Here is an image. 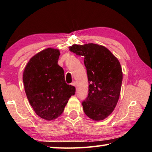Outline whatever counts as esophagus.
Masks as SVG:
<instances>
[{"label":"esophagus","mask_w":152,"mask_h":152,"mask_svg":"<svg viewBox=\"0 0 152 152\" xmlns=\"http://www.w3.org/2000/svg\"><path fill=\"white\" fill-rule=\"evenodd\" d=\"M71 85H72L73 86H76V82H72Z\"/></svg>","instance_id":"esophagus-1"}]
</instances>
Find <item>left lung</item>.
Here are the masks:
<instances>
[{
	"label": "left lung",
	"instance_id": "8db88e82",
	"mask_svg": "<svg viewBox=\"0 0 152 152\" xmlns=\"http://www.w3.org/2000/svg\"><path fill=\"white\" fill-rule=\"evenodd\" d=\"M69 48L84 57L89 86L88 96L82 103L84 112L92 120H103L111 114L119 101L123 80L120 62L102 45L74 44Z\"/></svg>",
	"mask_w": 152,
	"mask_h": 152
}]
</instances>
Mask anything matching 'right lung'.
Segmentation results:
<instances>
[{"label":"right lung","mask_w":152,"mask_h":152,"mask_svg":"<svg viewBox=\"0 0 152 152\" xmlns=\"http://www.w3.org/2000/svg\"><path fill=\"white\" fill-rule=\"evenodd\" d=\"M60 51L47 48L30 59L23 75L25 91L31 106L42 119L60 116L75 87L66 83L63 68L58 64Z\"/></svg>","instance_id":"obj_1"}]
</instances>
